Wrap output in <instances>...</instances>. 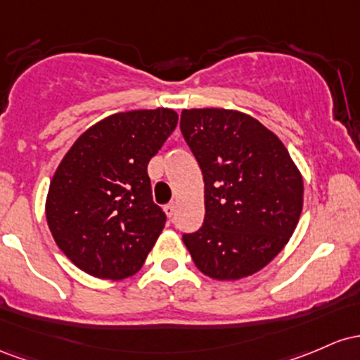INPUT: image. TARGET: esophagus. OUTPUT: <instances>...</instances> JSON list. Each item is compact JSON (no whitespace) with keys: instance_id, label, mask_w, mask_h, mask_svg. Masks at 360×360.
Listing matches in <instances>:
<instances>
[{"instance_id":"1","label":"esophagus","mask_w":360,"mask_h":360,"mask_svg":"<svg viewBox=\"0 0 360 360\" xmlns=\"http://www.w3.org/2000/svg\"><path fill=\"white\" fill-rule=\"evenodd\" d=\"M165 212H167L168 217H173V214H175V204L173 202H169V204L165 205Z\"/></svg>"}]
</instances>
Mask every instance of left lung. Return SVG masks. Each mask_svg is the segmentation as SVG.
Wrapping results in <instances>:
<instances>
[{"label":"left lung","mask_w":360,"mask_h":360,"mask_svg":"<svg viewBox=\"0 0 360 360\" xmlns=\"http://www.w3.org/2000/svg\"><path fill=\"white\" fill-rule=\"evenodd\" d=\"M180 131L204 176V224L184 233L193 264L217 281L252 276L296 229L300 169L272 131L241 112L184 110Z\"/></svg>","instance_id":"obj_1"}]
</instances>
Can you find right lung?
I'll use <instances>...</instances> for the list:
<instances>
[{
    "mask_svg": "<svg viewBox=\"0 0 360 360\" xmlns=\"http://www.w3.org/2000/svg\"><path fill=\"white\" fill-rule=\"evenodd\" d=\"M176 122L169 108L120 112L83 132L60 161L47 195V224L83 272L120 281L143 267L167 223L153 202L148 163Z\"/></svg>",
    "mask_w": 360,
    "mask_h": 360,
    "instance_id": "1",
    "label": "right lung"
}]
</instances>
